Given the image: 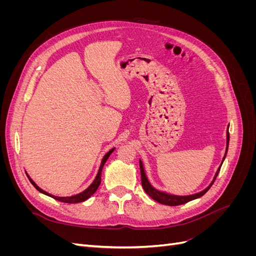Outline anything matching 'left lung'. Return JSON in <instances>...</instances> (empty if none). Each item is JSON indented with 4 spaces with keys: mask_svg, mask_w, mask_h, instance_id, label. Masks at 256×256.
Wrapping results in <instances>:
<instances>
[{
    "mask_svg": "<svg viewBox=\"0 0 256 256\" xmlns=\"http://www.w3.org/2000/svg\"><path fill=\"white\" fill-rule=\"evenodd\" d=\"M228 127L230 125L228 126V129H226V154H224V157L221 161V164L220 166L218 168V170H216V172L212 178V182L209 184L207 187L200 191L198 193H194V194H189V196H177V194H172V193H168V192H166V191H161V190H158L154 187V186L150 184L148 177H147L146 175V172H145V168H144V164L142 160L140 159V170H141V177H142V186H143V189L145 190V192L148 194L152 200H157L158 203L160 204H164V205H168V206H177V205H182V204H184V203H188L190 202V200H196V198H198L200 196H203L205 193L210 189V187L212 186V184L214 182L216 176H218L219 174V171L221 168V166L223 164L224 159H226V154H228V143H230V134H228Z\"/></svg>",
    "mask_w": 256,
    "mask_h": 256,
    "instance_id": "8db88e82",
    "label": "left lung"
}]
</instances>
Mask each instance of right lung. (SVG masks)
I'll use <instances>...</instances> for the list:
<instances>
[{
    "instance_id": "obj_1",
    "label": "right lung",
    "mask_w": 256,
    "mask_h": 256,
    "mask_svg": "<svg viewBox=\"0 0 256 256\" xmlns=\"http://www.w3.org/2000/svg\"><path fill=\"white\" fill-rule=\"evenodd\" d=\"M114 150H115V147H114V148L110 150L108 152L104 154V158H102V164H100V166H99V170H98V173H97V175H96V177H95L94 182H92L88 186V187L86 189H85L84 191H82V192L78 193V194L70 196H53V194H51V193H48L47 191L42 190L40 187H38V186L36 184V182H35L32 180V178H30L28 175V177L30 182H32V184L34 186V187H35L38 191L42 192V193H44V194H46V196H48L53 198L54 200H60V202L69 203V204H76V203L84 202L85 200H88V198H90L92 194H94V193L96 192V190L98 189L100 182H102V168H104V164L106 162L108 158L110 157V154L114 152Z\"/></svg>"
}]
</instances>
